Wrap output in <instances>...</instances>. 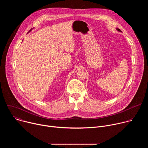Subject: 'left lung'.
Wrapping results in <instances>:
<instances>
[{
    "instance_id": "1",
    "label": "left lung",
    "mask_w": 148,
    "mask_h": 148,
    "mask_svg": "<svg viewBox=\"0 0 148 148\" xmlns=\"http://www.w3.org/2000/svg\"><path fill=\"white\" fill-rule=\"evenodd\" d=\"M117 30H118V31H119V32H121V30H120V29H117Z\"/></svg>"
}]
</instances>
